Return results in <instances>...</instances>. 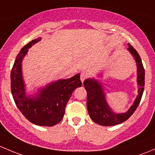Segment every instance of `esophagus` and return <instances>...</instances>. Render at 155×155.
<instances>
[{"mask_svg":"<svg viewBox=\"0 0 155 155\" xmlns=\"http://www.w3.org/2000/svg\"><path fill=\"white\" fill-rule=\"evenodd\" d=\"M87 77V74L85 72H82L81 73V75H80V79L81 81H82V82H83L84 81V79H86V78Z\"/></svg>","mask_w":155,"mask_h":155,"instance_id":"esophagus-1","label":"esophagus"}]
</instances>
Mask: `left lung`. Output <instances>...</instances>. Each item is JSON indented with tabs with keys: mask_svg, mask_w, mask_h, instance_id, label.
I'll return each mask as SVG.
<instances>
[{
	"mask_svg": "<svg viewBox=\"0 0 155 155\" xmlns=\"http://www.w3.org/2000/svg\"><path fill=\"white\" fill-rule=\"evenodd\" d=\"M128 50L131 53L137 68L138 95L133 105L125 113H115L107 104L105 94L101 83L95 79H87L84 81V88L87 91V107L89 116L94 123L104 126H111L126 121L136 110L142 98L145 85V70L140 55L137 50L128 44Z\"/></svg>",
	"mask_w": 155,
	"mask_h": 155,
	"instance_id": "8db88e82",
	"label": "left lung"
}]
</instances>
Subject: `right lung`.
I'll return each mask as SVG.
<instances>
[{"instance_id": "add662e5", "label": "right lung", "mask_w": 155, "mask_h": 155, "mask_svg": "<svg viewBox=\"0 0 155 155\" xmlns=\"http://www.w3.org/2000/svg\"><path fill=\"white\" fill-rule=\"evenodd\" d=\"M34 39L21 50L11 71V91L15 102L22 114L32 123L41 126L58 124L64 114L65 107L73 91L82 86L80 74L67 79H58L39 89L35 96H27L22 76V60L28 49L39 41Z\"/></svg>"}]
</instances>
